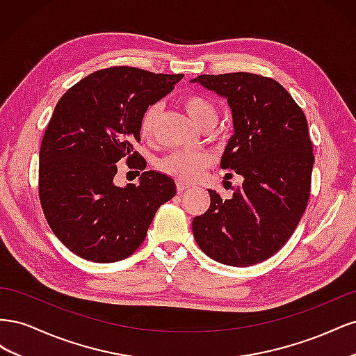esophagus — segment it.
I'll return each instance as SVG.
<instances>
[{
	"mask_svg": "<svg viewBox=\"0 0 356 356\" xmlns=\"http://www.w3.org/2000/svg\"><path fill=\"white\" fill-rule=\"evenodd\" d=\"M177 188H178V191H184V190L190 188V184H188V182H186V181L177 179Z\"/></svg>",
	"mask_w": 356,
	"mask_h": 356,
	"instance_id": "34e87169",
	"label": "esophagus"
}]
</instances>
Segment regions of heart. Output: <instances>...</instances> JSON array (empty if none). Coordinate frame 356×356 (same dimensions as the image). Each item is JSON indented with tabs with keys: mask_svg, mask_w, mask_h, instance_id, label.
I'll return each mask as SVG.
<instances>
[{
	"mask_svg": "<svg viewBox=\"0 0 356 356\" xmlns=\"http://www.w3.org/2000/svg\"><path fill=\"white\" fill-rule=\"evenodd\" d=\"M186 113L196 126L203 129L208 124L217 123L218 108L208 96L202 93H188L181 99ZM160 114V105L152 104L147 106L141 122H139V134L144 139L153 136L157 118ZM212 163V156L207 152L188 153V152H174L157 161V168L165 174L178 178L181 181H191L197 178L202 172Z\"/></svg>",
	"mask_w": 356,
	"mask_h": 356,
	"instance_id": "heart-1",
	"label": "heart"
}]
</instances>
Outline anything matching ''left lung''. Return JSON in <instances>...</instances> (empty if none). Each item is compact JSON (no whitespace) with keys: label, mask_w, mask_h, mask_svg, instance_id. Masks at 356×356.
Masks as SVG:
<instances>
[{"label":"left lung","mask_w":356,"mask_h":356,"mask_svg":"<svg viewBox=\"0 0 356 356\" xmlns=\"http://www.w3.org/2000/svg\"><path fill=\"white\" fill-rule=\"evenodd\" d=\"M195 83L227 98L234 135L221 168L242 186L222 200L215 190L209 209L193 220L200 250L227 266L246 267L275 255L306 211L314 152L303 110L284 86L254 72L202 74Z\"/></svg>","instance_id":"obj_1"}]
</instances>
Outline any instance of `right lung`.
<instances>
[{"mask_svg":"<svg viewBox=\"0 0 356 356\" xmlns=\"http://www.w3.org/2000/svg\"><path fill=\"white\" fill-rule=\"evenodd\" d=\"M184 74L113 67L74 84L55 106L40 147L38 196L56 238L95 263H114L144 242L157 209L175 196L172 178L145 170L135 149L147 106ZM143 170L138 185L117 188L116 163ZM139 174V172H138Z\"/></svg>","mask_w":356,"mask_h":356,"instance_id":"right-lung-1","label":"right lung"}]
</instances>
